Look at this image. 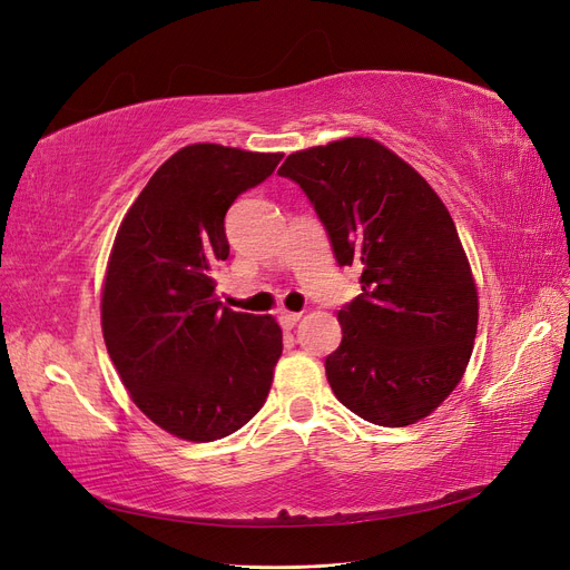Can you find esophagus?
I'll use <instances>...</instances> for the list:
<instances>
[{
    "label": "esophagus",
    "instance_id": "obj_1",
    "mask_svg": "<svg viewBox=\"0 0 570 570\" xmlns=\"http://www.w3.org/2000/svg\"><path fill=\"white\" fill-rule=\"evenodd\" d=\"M299 318H302V314H297V312H281V316H278V321H281V325L285 327V331H292V327L297 325Z\"/></svg>",
    "mask_w": 570,
    "mask_h": 570
}]
</instances>
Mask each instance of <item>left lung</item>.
<instances>
[{
    "label": "left lung",
    "mask_w": 570,
    "mask_h": 570,
    "mask_svg": "<svg viewBox=\"0 0 570 570\" xmlns=\"http://www.w3.org/2000/svg\"><path fill=\"white\" fill-rule=\"evenodd\" d=\"M335 262L361 271L325 356L337 400L368 423L404 428L459 385L478 331V292L454 220L416 170L371 137L289 154Z\"/></svg>",
    "instance_id": "1"
}]
</instances>
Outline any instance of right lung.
<instances>
[{"instance_id": "add662e5", "label": "right lung", "mask_w": 570, "mask_h": 570, "mask_svg": "<svg viewBox=\"0 0 570 570\" xmlns=\"http://www.w3.org/2000/svg\"><path fill=\"white\" fill-rule=\"evenodd\" d=\"M283 154L189 145L149 178L116 233L101 331L132 402L166 433L214 442L264 406L283 352L271 316L214 295L230 245L226 214Z\"/></svg>"}]
</instances>
